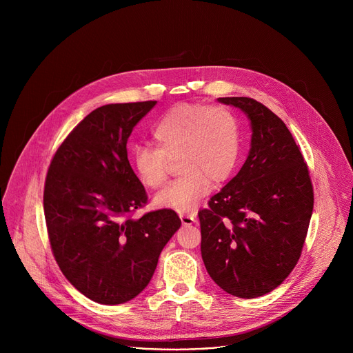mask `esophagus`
<instances>
[{"label": "esophagus", "instance_id": "1", "mask_svg": "<svg viewBox=\"0 0 353 353\" xmlns=\"http://www.w3.org/2000/svg\"><path fill=\"white\" fill-rule=\"evenodd\" d=\"M180 221L181 223L185 226V225H191L195 222V215H190V214H183L180 215Z\"/></svg>", "mask_w": 353, "mask_h": 353}]
</instances>
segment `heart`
Returning <instances> with one entry per match:
<instances>
[{
  "label": "heart",
  "instance_id": "b5f03b06",
  "mask_svg": "<svg viewBox=\"0 0 353 353\" xmlns=\"http://www.w3.org/2000/svg\"><path fill=\"white\" fill-rule=\"evenodd\" d=\"M155 148L138 145L131 162L141 184L158 190L166 183V161L177 158L181 176L154 198L157 208L190 212L211 188L229 177L239 157V127L222 106L180 105L154 127Z\"/></svg>",
  "mask_w": 353,
  "mask_h": 353
}]
</instances>
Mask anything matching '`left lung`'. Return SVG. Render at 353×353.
I'll return each instance as SVG.
<instances>
[{"label": "left lung", "instance_id": "1", "mask_svg": "<svg viewBox=\"0 0 353 353\" xmlns=\"http://www.w3.org/2000/svg\"><path fill=\"white\" fill-rule=\"evenodd\" d=\"M241 110L251 128L239 173L198 212L201 256L229 294L253 299L278 288L303 248L313 214V185L285 123L250 97H218Z\"/></svg>", "mask_w": 353, "mask_h": 353}]
</instances>
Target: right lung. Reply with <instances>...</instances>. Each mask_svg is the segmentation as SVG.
Listing matches in <instances>:
<instances>
[{"label": "right lung", "mask_w": 353, "mask_h": 353, "mask_svg": "<svg viewBox=\"0 0 353 353\" xmlns=\"http://www.w3.org/2000/svg\"><path fill=\"white\" fill-rule=\"evenodd\" d=\"M155 105L97 108L65 138L47 172L43 205L53 254L71 285L100 305L138 296L181 225L172 210L127 216L148 199L127 141Z\"/></svg>", "instance_id": "right-lung-1"}]
</instances>
